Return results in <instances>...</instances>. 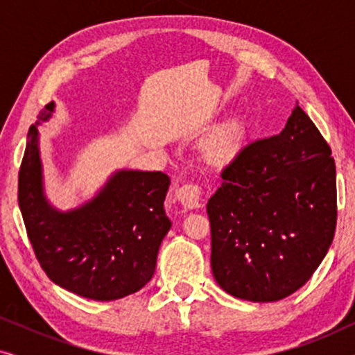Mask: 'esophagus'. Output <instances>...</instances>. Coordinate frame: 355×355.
<instances>
[{
	"instance_id": "1",
	"label": "esophagus",
	"mask_w": 355,
	"mask_h": 355,
	"mask_svg": "<svg viewBox=\"0 0 355 355\" xmlns=\"http://www.w3.org/2000/svg\"><path fill=\"white\" fill-rule=\"evenodd\" d=\"M174 197L178 202L186 208V210H193V208L200 207L202 202V189L196 184H182L174 191Z\"/></svg>"
}]
</instances>
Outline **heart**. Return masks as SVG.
<instances>
[{
    "label": "heart",
    "instance_id": "1",
    "mask_svg": "<svg viewBox=\"0 0 355 355\" xmlns=\"http://www.w3.org/2000/svg\"><path fill=\"white\" fill-rule=\"evenodd\" d=\"M249 135L247 121L241 116L232 118L213 130L202 144V157L211 166H225L244 148Z\"/></svg>",
    "mask_w": 355,
    "mask_h": 355
}]
</instances>
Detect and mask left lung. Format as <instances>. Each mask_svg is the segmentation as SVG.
I'll use <instances>...</instances> for the list:
<instances>
[{"instance_id":"left-lung-1","label":"left lung","mask_w":355,"mask_h":355,"mask_svg":"<svg viewBox=\"0 0 355 355\" xmlns=\"http://www.w3.org/2000/svg\"><path fill=\"white\" fill-rule=\"evenodd\" d=\"M207 203L211 270L221 289L276 302L312 278L336 230V166L295 105L278 135L255 140L223 169Z\"/></svg>"}]
</instances>
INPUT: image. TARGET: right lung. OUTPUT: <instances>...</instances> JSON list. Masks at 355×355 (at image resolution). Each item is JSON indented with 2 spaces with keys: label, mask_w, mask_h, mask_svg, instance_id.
<instances>
[{
  "label": "right lung",
  "mask_w": 355,
  "mask_h": 355,
  "mask_svg": "<svg viewBox=\"0 0 355 355\" xmlns=\"http://www.w3.org/2000/svg\"><path fill=\"white\" fill-rule=\"evenodd\" d=\"M48 103L28 129L19 169V208L37 260L53 283L94 300L137 293L152 279L171 221L164 213L169 178L162 171L121 169L74 210L48 202L38 125L53 116Z\"/></svg>",
  "instance_id": "1"
}]
</instances>
